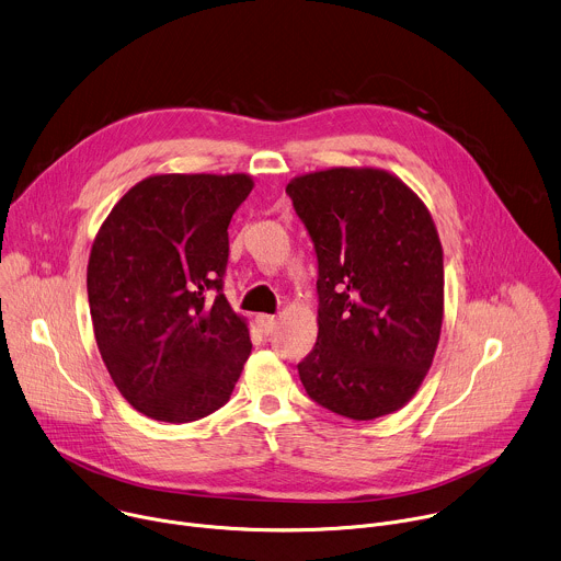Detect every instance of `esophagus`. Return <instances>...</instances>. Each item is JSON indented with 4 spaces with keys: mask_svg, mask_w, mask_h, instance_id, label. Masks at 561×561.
I'll return each instance as SVG.
<instances>
[{
    "mask_svg": "<svg viewBox=\"0 0 561 561\" xmlns=\"http://www.w3.org/2000/svg\"><path fill=\"white\" fill-rule=\"evenodd\" d=\"M256 324L261 327L263 333H272L276 329V318L267 316V313H261V316H256Z\"/></svg>",
    "mask_w": 561,
    "mask_h": 561,
    "instance_id": "34e87169",
    "label": "esophagus"
}]
</instances>
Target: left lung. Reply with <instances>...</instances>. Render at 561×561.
I'll list each match as a JSON object with an SVG mask.
<instances>
[{"mask_svg": "<svg viewBox=\"0 0 561 561\" xmlns=\"http://www.w3.org/2000/svg\"><path fill=\"white\" fill-rule=\"evenodd\" d=\"M318 256V341L298 376L320 407L374 420L420 389L444 316V261L422 198L378 168L287 183Z\"/></svg>", "mask_w": 561, "mask_h": 561, "instance_id": "8db88e82", "label": "left lung"}]
</instances>
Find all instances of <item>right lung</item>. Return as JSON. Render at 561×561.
<instances>
[{"instance_id": "obj_1", "label": "right lung", "mask_w": 561, "mask_h": 561, "mask_svg": "<svg viewBox=\"0 0 561 561\" xmlns=\"http://www.w3.org/2000/svg\"><path fill=\"white\" fill-rule=\"evenodd\" d=\"M250 174H154L130 187L94 237L88 302L103 365L159 422L226 404L252 354L248 320L222 296L232 214ZM216 290L211 304L206 291Z\"/></svg>"}]
</instances>
